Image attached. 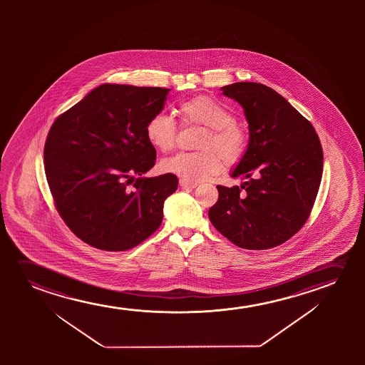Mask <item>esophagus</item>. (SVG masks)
<instances>
[{"label": "esophagus", "mask_w": 365, "mask_h": 365, "mask_svg": "<svg viewBox=\"0 0 365 365\" xmlns=\"http://www.w3.org/2000/svg\"><path fill=\"white\" fill-rule=\"evenodd\" d=\"M180 185L182 188H188V190H192V188H195L198 183H195V182H190V180H180Z\"/></svg>", "instance_id": "esophagus-1"}]
</instances>
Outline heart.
<instances>
[{
  "instance_id": "heart-1",
  "label": "heart",
  "mask_w": 365,
  "mask_h": 365,
  "mask_svg": "<svg viewBox=\"0 0 365 365\" xmlns=\"http://www.w3.org/2000/svg\"><path fill=\"white\" fill-rule=\"evenodd\" d=\"M183 125L205 127L200 138V152H180L160 162L165 173L178 175L185 180H203L218 173L223 162L237 165L245 157L248 148V133L243 125L237 123L235 115L220 102L198 96L185 101L178 108ZM145 137L150 145L160 152H168L175 147L177 123L170 115L157 113L145 125Z\"/></svg>"
}]
</instances>
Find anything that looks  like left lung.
Returning <instances> with one entry per match:
<instances>
[{"label":"left lung","instance_id":"1","mask_svg":"<svg viewBox=\"0 0 365 365\" xmlns=\"http://www.w3.org/2000/svg\"><path fill=\"white\" fill-rule=\"evenodd\" d=\"M225 97L245 110L250 142L232 177L240 187L217 185L210 223L245 250H269L304 225L323 173V150L309 120L268 86L237 82Z\"/></svg>","mask_w":365,"mask_h":365}]
</instances>
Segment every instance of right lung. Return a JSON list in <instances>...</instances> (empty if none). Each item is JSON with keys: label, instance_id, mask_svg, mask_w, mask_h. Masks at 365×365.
<instances>
[{"label": "right lung", "instance_id": "1", "mask_svg": "<svg viewBox=\"0 0 365 365\" xmlns=\"http://www.w3.org/2000/svg\"><path fill=\"white\" fill-rule=\"evenodd\" d=\"M170 88L105 83L57 118L43 150L46 178L62 220L87 245L133 248L158 230L175 193L172 173L138 177L155 165L145 125Z\"/></svg>", "mask_w": 365, "mask_h": 365}]
</instances>
